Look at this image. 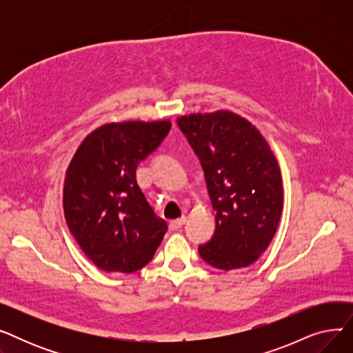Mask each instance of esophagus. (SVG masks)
<instances>
[{
  "instance_id": "1",
  "label": "esophagus",
  "mask_w": 353,
  "mask_h": 353,
  "mask_svg": "<svg viewBox=\"0 0 353 353\" xmlns=\"http://www.w3.org/2000/svg\"><path fill=\"white\" fill-rule=\"evenodd\" d=\"M184 223H186V217H180V219H176V220H172L169 223V228L170 230H179Z\"/></svg>"
}]
</instances>
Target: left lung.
<instances>
[{"label": "left lung", "instance_id": "8db88e82", "mask_svg": "<svg viewBox=\"0 0 353 353\" xmlns=\"http://www.w3.org/2000/svg\"><path fill=\"white\" fill-rule=\"evenodd\" d=\"M177 125L200 160L216 212L201 259L221 270L250 266L272 242L283 208L273 152L252 123L228 110L183 116Z\"/></svg>", "mask_w": 353, "mask_h": 353}]
</instances>
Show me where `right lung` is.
Returning a JSON list of instances; mask_svg holds the SVG:
<instances>
[{"label":"right lung","mask_w":353,"mask_h":353,"mask_svg":"<svg viewBox=\"0 0 353 353\" xmlns=\"http://www.w3.org/2000/svg\"><path fill=\"white\" fill-rule=\"evenodd\" d=\"M170 121L99 127L65 172L67 226L90 261L105 272L133 273L152 261L167 232L136 180V169L169 134Z\"/></svg>","instance_id":"add662e5"}]
</instances>
